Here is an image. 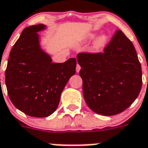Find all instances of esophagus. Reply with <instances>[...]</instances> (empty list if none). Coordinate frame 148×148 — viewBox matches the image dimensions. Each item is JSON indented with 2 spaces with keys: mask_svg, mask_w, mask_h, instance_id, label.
Here are the masks:
<instances>
[{
  "mask_svg": "<svg viewBox=\"0 0 148 148\" xmlns=\"http://www.w3.org/2000/svg\"><path fill=\"white\" fill-rule=\"evenodd\" d=\"M80 69H81V67H80L79 65L77 63V65H76V68H75V70H76V72H77V73H79V72Z\"/></svg>",
  "mask_w": 148,
  "mask_h": 148,
  "instance_id": "esophagus-1",
  "label": "esophagus"
}]
</instances>
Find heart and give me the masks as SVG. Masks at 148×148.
I'll use <instances>...</instances> for the list:
<instances>
[{"mask_svg":"<svg viewBox=\"0 0 148 148\" xmlns=\"http://www.w3.org/2000/svg\"><path fill=\"white\" fill-rule=\"evenodd\" d=\"M94 34H90V35H88L87 36H86V38H85L84 40H83V42H89L94 38ZM107 42H108V36L106 35H101L100 36H99L97 39L95 40L94 43L92 45V51H99V50H101V49H103V48H104V46L106 45Z\"/></svg>","mask_w":148,"mask_h":148,"instance_id":"heart-1","label":"heart"}]
</instances>
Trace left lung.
<instances>
[{
  "label": "left lung",
  "instance_id": "obj_1",
  "mask_svg": "<svg viewBox=\"0 0 148 148\" xmlns=\"http://www.w3.org/2000/svg\"><path fill=\"white\" fill-rule=\"evenodd\" d=\"M85 101L93 112L113 116L127 109L142 86L141 66L134 46L117 30L103 52L77 55Z\"/></svg>",
  "mask_w": 148,
  "mask_h": 148
}]
</instances>
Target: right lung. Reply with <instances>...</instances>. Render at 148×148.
I'll list each match as a JSON object with an SVG mask.
<instances>
[{"label":"right lung","instance_id":"obj_1","mask_svg":"<svg viewBox=\"0 0 148 148\" xmlns=\"http://www.w3.org/2000/svg\"><path fill=\"white\" fill-rule=\"evenodd\" d=\"M40 24L25 27L14 45L5 71L9 98L16 108L34 117H46L57 109L66 83L75 73L76 60L54 63L39 44Z\"/></svg>","mask_w":148,"mask_h":148}]
</instances>
